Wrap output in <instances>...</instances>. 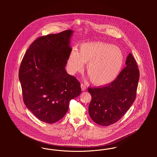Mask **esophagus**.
I'll use <instances>...</instances> for the list:
<instances>
[{
	"instance_id": "34e87169",
	"label": "esophagus",
	"mask_w": 157,
	"mask_h": 157,
	"mask_svg": "<svg viewBox=\"0 0 157 157\" xmlns=\"http://www.w3.org/2000/svg\"><path fill=\"white\" fill-rule=\"evenodd\" d=\"M81 90H82V91H83V90H86V85H85V84H83V83H81Z\"/></svg>"
}]
</instances>
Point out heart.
I'll return each mask as SVG.
<instances>
[{"label": "heart", "mask_w": 157, "mask_h": 157, "mask_svg": "<svg viewBox=\"0 0 157 157\" xmlns=\"http://www.w3.org/2000/svg\"><path fill=\"white\" fill-rule=\"evenodd\" d=\"M123 53L117 46L102 42L82 44L78 51L73 49L67 57V67L71 74L81 71L86 63V71L92 82L104 86L118 76L124 64Z\"/></svg>", "instance_id": "obj_1"}]
</instances>
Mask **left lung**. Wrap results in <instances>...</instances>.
I'll return each mask as SVG.
<instances>
[{"mask_svg":"<svg viewBox=\"0 0 157 157\" xmlns=\"http://www.w3.org/2000/svg\"><path fill=\"white\" fill-rule=\"evenodd\" d=\"M125 63L126 67L114 81L104 87L88 90L92 97L90 117L99 125L108 126L118 121L134 102L140 72L131 53Z\"/></svg>","mask_w":157,"mask_h":157,"instance_id":"left-lung-1","label":"left lung"}]
</instances>
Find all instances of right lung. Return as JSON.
Returning <instances> with one entry per match:
<instances>
[{"label": "right lung", "instance_id": "right-lung-1", "mask_svg": "<svg viewBox=\"0 0 157 157\" xmlns=\"http://www.w3.org/2000/svg\"><path fill=\"white\" fill-rule=\"evenodd\" d=\"M72 30L37 38L25 54L19 72L23 102L37 118L55 123L67 112L69 101L81 92V84L65 67L72 51Z\"/></svg>", "mask_w": 157, "mask_h": 157}]
</instances>
